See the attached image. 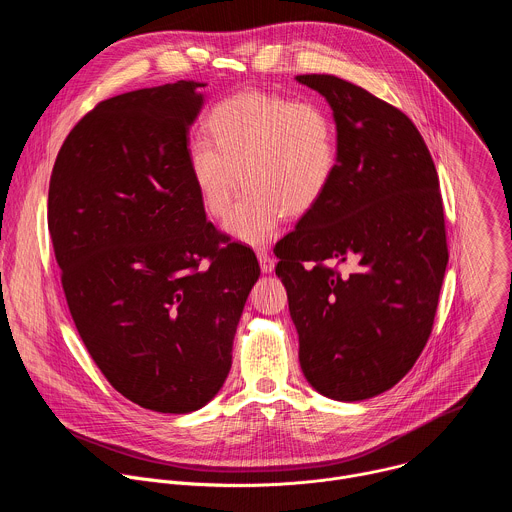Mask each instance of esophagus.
<instances>
[{
	"instance_id": "esophagus-1",
	"label": "esophagus",
	"mask_w": 512,
	"mask_h": 512,
	"mask_svg": "<svg viewBox=\"0 0 512 512\" xmlns=\"http://www.w3.org/2000/svg\"><path fill=\"white\" fill-rule=\"evenodd\" d=\"M257 259H259V267L263 273H271L275 269V259L265 249L257 251Z\"/></svg>"
}]
</instances>
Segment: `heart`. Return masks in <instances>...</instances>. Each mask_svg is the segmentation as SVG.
Here are the masks:
<instances>
[{"label": "heart", "instance_id": "obj_1", "mask_svg": "<svg viewBox=\"0 0 512 512\" xmlns=\"http://www.w3.org/2000/svg\"><path fill=\"white\" fill-rule=\"evenodd\" d=\"M212 139L188 143V170L208 214L225 218L247 184L225 231L251 247L275 235L281 218L310 212L330 188L338 137L330 113L314 101L243 91L208 113Z\"/></svg>", "mask_w": 512, "mask_h": 512}]
</instances>
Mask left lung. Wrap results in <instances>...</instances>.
<instances>
[{"instance_id":"obj_1","label":"left lung","mask_w":512,"mask_h":512,"mask_svg":"<svg viewBox=\"0 0 512 512\" xmlns=\"http://www.w3.org/2000/svg\"><path fill=\"white\" fill-rule=\"evenodd\" d=\"M330 105L338 164L324 198L279 243L308 383L336 401L397 385L433 326L448 265L440 180L413 121L362 87L300 75ZM357 271L340 276L330 264Z\"/></svg>"}]
</instances>
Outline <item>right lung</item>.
<instances>
[{
    "label": "right lung",
    "mask_w": 512,
    "mask_h": 512,
    "mask_svg": "<svg viewBox=\"0 0 512 512\" xmlns=\"http://www.w3.org/2000/svg\"><path fill=\"white\" fill-rule=\"evenodd\" d=\"M200 87L99 103L64 139L48 190L62 289L89 354L123 397L160 413L221 391L259 279L255 253L206 221L188 170Z\"/></svg>",
    "instance_id": "add662e5"
}]
</instances>
